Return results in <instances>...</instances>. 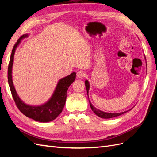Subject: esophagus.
Listing matches in <instances>:
<instances>
[{
    "label": "esophagus",
    "mask_w": 157,
    "mask_h": 157,
    "mask_svg": "<svg viewBox=\"0 0 157 157\" xmlns=\"http://www.w3.org/2000/svg\"><path fill=\"white\" fill-rule=\"evenodd\" d=\"M84 75H85L84 73L82 71H79L77 73V77H78V78H82L84 76Z\"/></svg>",
    "instance_id": "obj_1"
}]
</instances>
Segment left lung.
Instances as JSON below:
<instances>
[{"label": "left lung", "mask_w": 157, "mask_h": 157, "mask_svg": "<svg viewBox=\"0 0 157 157\" xmlns=\"http://www.w3.org/2000/svg\"><path fill=\"white\" fill-rule=\"evenodd\" d=\"M85 86H86L87 94H88V90H89V88H90V84H89V82H88V80H86V81H85ZM89 102H90V107H91L92 111L95 114H96L97 116H98L99 117H100V118H113V117H118V116H120V115H122V114L126 113L127 111H130L131 109H130V110L126 111H124V112H122V113H109L103 112L102 111L99 110V109H98L96 108H95L92 105V103H90V100H89Z\"/></svg>", "instance_id": "obj_1"}]
</instances>
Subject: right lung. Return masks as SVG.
<instances>
[{"label":"right lung","instance_id":"right-lung-1","mask_svg":"<svg viewBox=\"0 0 157 157\" xmlns=\"http://www.w3.org/2000/svg\"><path fill=\"white\" fill-rule=\"evenodd\" d=\"M27 36V34L23 35L13 47L8 68V84L16 105L23 115L36 121L41 122H50L54 120L62 112L67 98V91L70 85L75 81L76 73H72L67 77L60 79L52 98L48 101L43 105L40 106H31L23 103L17 96L16 90L14 88L12 78V69L16 49L20 43L21 40Z\"/></svg>","mask_w":157,"mask_h":157}]
</instances>
